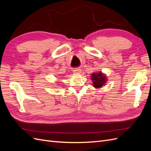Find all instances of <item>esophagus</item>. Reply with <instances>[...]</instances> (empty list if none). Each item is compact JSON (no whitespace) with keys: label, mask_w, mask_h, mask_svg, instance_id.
Returning <instances> with one entry per match:
<instances>
[{"label":"esophagus","mask_w":151,"mask_h":151,"mask_svg":"<svg viewBox=\"0 0 151 151\" xmlns=\"http://www.w3.org/2000/svg\"><path fill=\"white\" fill-rule=\"evenodd\" d=\"M73 72H74V74H80V73H81V68H75V69L73 70Z\"/></svg>","instance_id":"esophagus-1"}]
</instances>
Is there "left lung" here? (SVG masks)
I'll list each match as a JSON object with an SVG mask.
<instances>
[{
    "label": "left lung",
    "instance_id": "obj_1",
    "mask_svg": "<svg viewBox=\"0 0 151 151\" xmlns=\"http://www.w3.org/2000/svg\"><path fill=\"white\" fill-rule=\"evenodd\" d=\"M91 77L93 81L94 87L96 88H101L106 82V77L101 74V72L98 74H93Z\"/></svg>",
    "mask_w": 151,
    "mask_h": 151
}]
</instances>
